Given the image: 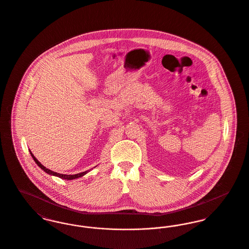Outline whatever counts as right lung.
<instances>
[{
  "instance_id": "add662e5",
  "label": "right lung",
  "mask_w": 249,
  "mask_h": 249,
  "mask_svg": "<svg viewBox=\"0 0 249 249\" xmlns=\"http://www.w3.org/2000/svg\"><path fill=\"white\" fill-rule=\"evenodd\" d=\"M29 152H30V154H31L32 158H33L34 161L36 162V164L38 165V167H39L43 172H46V173L49 174V175H53V176L59 177V178L63 179V180H74V179H77V178H79V177H82L83 175H85L86 173H88V172H90V170H89V171H86V172H80V173H77V174H72V175H71V174H61V173L52 172L51 170H48L47 168H45L44 166H42V165L40 164V162H38V159L34 156V154L31 153V151H29Z\"/></svg>"
}]
</instances>
